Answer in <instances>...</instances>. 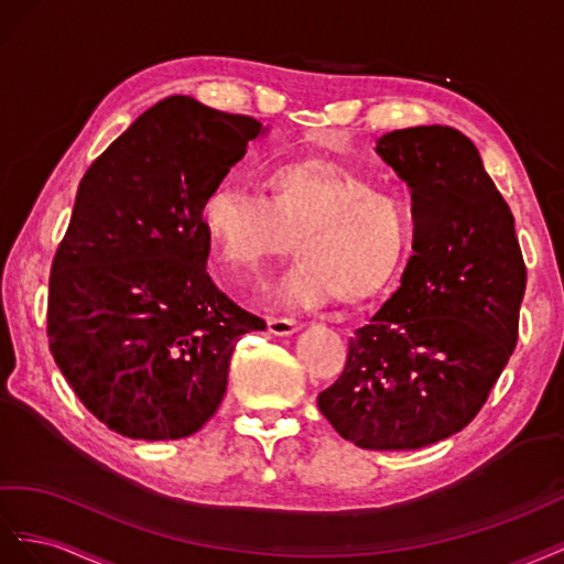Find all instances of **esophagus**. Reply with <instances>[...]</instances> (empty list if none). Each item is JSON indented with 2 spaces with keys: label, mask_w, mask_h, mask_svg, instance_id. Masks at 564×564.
<instances>
[{
  "label": "esophagus",
  "mask_w": 564,
  "mask_h": 564,
  "mask_svg": "<svg viewBox=\"0 0 564 564\" xmlns=\"http://www.w3.org/2000/svg\"><path fill=\"white\" fill-rule=\"evenodd\" d=\"M267 326H269V333H273V335H293V333H297L300 330V324L295 318H276V316H271L269 321H267Z\"/></svg>",
  "instance_id": "obj_1"
}]
</instances>
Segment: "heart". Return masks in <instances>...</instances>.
<instances>
[{"label":"heart","instance_id":"heart-1","mask_svg":"<svg viewBox=\"0 0 564 564\" xmlns=\"http://www.w3.org/2000/svg\"><path fill=\"white\" fill-rule=\"evenodd\" d=\"M200 219L234 273H260L295 248L300 262L273 288V300L307 310L335 297L364 304L388 291L413 236L401 193L324 155L273 167L269 198L240 182L215 184Z\"/></svg>","mask_w":564,"mask_h":564}]
</instances>
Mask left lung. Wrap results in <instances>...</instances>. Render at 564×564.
Returning a JSON list of instances; mask_svg holds the SVG:
<instances>
[{
	"instance_id": "obj_1",
	"label": "left lung",
	"mask_w": 564,
	"mask_h": 564,
	"mask_svg": "<svg viewBox=\"0 0 564 564\" xmlns=\"http://www.w3.org/2000/svg\"><path fill=\"white\" fill-rule=\"evenodd\" d=\"M376 151L411 188L413 254L399 291L354 333L318 411L361 448L404 452L452 437L485 406L518 345L527 267L468 137L409 127Z\"/></svg>"
}]
</instances>
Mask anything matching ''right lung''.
<instances>
[{
    "label": "right lung",
    "instance_id": "right-lung-1",
    "mask_svg": "<svg viewBox=\"0 0 564 564\" xmlns=\"http://www.w3.org/2000/svg\"><path fill=\"white\" fill-rule=\"evenodd\" d=\"M262 122L167 96L94 160L56 250L54 361L91 415L130 440L198 432L227 392L240 335L267 324L207 273L200 205Z\"/></svg>",
    "mask_w": 564,
    "mask_h": 564
}]
</instances>
